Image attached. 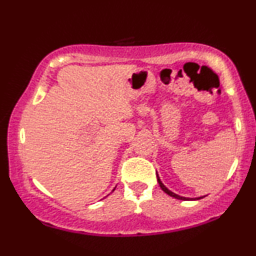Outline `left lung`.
<instances>
[{"instance_id": "1", "label": "left lung", "mask_w": 256, "mask_h": 256, "mask_svg": "<svg viewBox=\"0 0 256 256\" xmlns=\"http://www.w3.org/2000/svg\"><path fill=\"white\" fill-rule=\"evenodd\" d=\"M158 184H160V187H161L162 188V190L164 193H167L168 196H173V198H175V199H180V200H192L190 198H186V196H178V194H175L174 192H172V190H169L167 187L164 186V184H162V181L160 180V178H158ZM200 198H202V196H199V198H196V199H200Z\"/></svg>"}]
</instances>
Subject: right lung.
<instances>
[{
	"label": "right lung",
	"instance_id": "1",
	"mask_svg": "<svg viewBox=\"0 0 256 256\" xmlns=\"http://www.w3.org/2000/svg\"><path fill=\"white\" fill-rule=\"evenodd\" d=\"M114 190H116V188H114Z\"/></svg>",
	"mask_w": 256,
	"mask_h": 256
}]
</instances>
